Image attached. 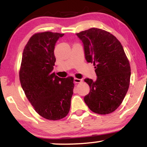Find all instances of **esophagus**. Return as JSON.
<instances>
[{
    "mask_svg": "<svg viewBox=\"0 0 147 147\" xmlns=\"http://www.w3.org/2000/svg\"><path fill=\"white\" fill-rule=\"evenodd\" d=\"M82 82V79H74V83H80Z\"/></svg>",
    "mask_w": 147,
    "mask_h": 147,
    "instance_id": "esophagus-1",
    "label": "esophagus"
}]
</instances>
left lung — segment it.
Masks as SVG:
<instances>
[{"mask_svg":"<svg viewBox=\"0 0 147 147\" xmlns=\"http://www.w3.org/2000/svg\"><path fill=\"white\" fill-rule=\"evenodd\" d=\"M77 36L83 42L85 60L94 64L97 76L94 81L84 80L90 87L85 102L94 113H112L123 102L129 85L130 66L123 46L115 36L99 28L82 31Z\"/></svg>","mask_w":147,"mask_h":147,"instance_id":"obj_1","label":"left lung"}]
</instances>
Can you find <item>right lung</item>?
Here are the masks:
<instances>
[{
    "instance_id": "add662e5",
    "label": "right lung",
    "mask_w": 147,
    "mask_h": 147,
    "mask_svg": "<svg viewBox=\"0 0 147 147\" xmlns=\"http://www.w3.org/2000/svg\"><path fill=\"white\" fill-rule=\"evenodd\" d=\"M64 35L51 32L35 34L22 54V89L36 112L49 120L61 119L68 115L73 94V78H60L52 72L55 43Z\"/></svg>"
}]
</instances>
